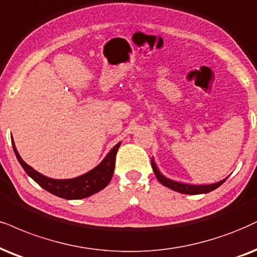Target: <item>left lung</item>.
I'll use <instances>...</instances> for the list:
<instances>
[{
    "mask_svg": "<svg viewBox=\"0 0 257 257\" xmlns=\"http://www.w3.org/2000/svg\"><path fill=\"white\" fill-rule=\"evenodd\" d=\"M151 166H153L154 173L156 175L157 180L162 183L163 186L168 187V188L173 189V191H176L179 193H183V194H202V193H208L214 191V189L218 188L220 185H223L225 182L226 179L221 180V181L217 183H212V185H204V186H194V185H186V183L176 182L173 181V180L167 179L166 176H163L162 174L160 173V170L157 169L156 163L154 162V160H151Z\"/></svg>",
    "mask_w": 257,
    "mask_h": 257,
    "instance_id": "8db88e82",
    "label": "left lung"
}]
</instances>
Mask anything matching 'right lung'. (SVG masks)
Here are the masks:
<instances>
[{
    "mask_svg": "<svg viewBox=\"0 0 257 257\" xmlns=\"http://www.w3.org/2000/svg\"><path fill=\"white\" fill-rule=\"evenodd\" d=\"M12 143L15 156H17L25 172L27 173V175L31 176L45 191L52 193L59 198L69 199V200L87 198V196L100 192L101 189H103L108 185L112 180L114 167H115L116 151L120 147V143L116 144L99 166L95 167L90 172L83 174V175L69 180H53L41 175L40 173L36 172L33 168L25 163L19 155L17 148H15L14 142H12Z\"/></svg>",
    "mask_w": 257,
    "mask_h": 257,
    "instance_id": "add662e5",
    "label": "right lung"
}]
</instances>
